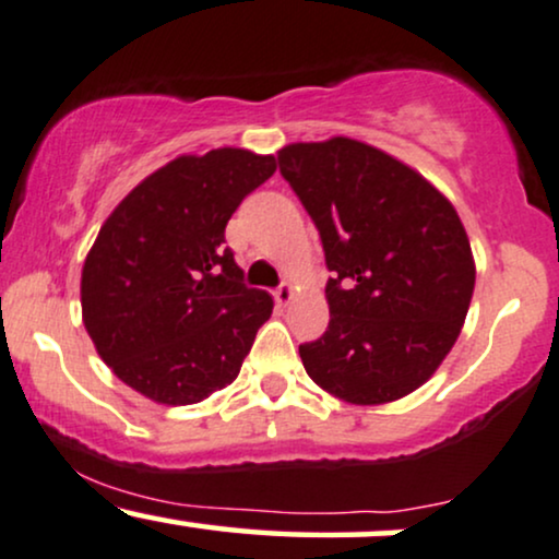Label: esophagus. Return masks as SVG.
Returning <instances> with one entry per match:
<instances>
[{
  "instance_id": "34e87169",
  "label": "esophagus",
  "mask_w": 559,
  "mask_h": 559,
  "mask_svg": "<svg viewBox=\"0 0 559 559\" xmlns=\"http://www.w3.org/2000/svg\"><path fill=\"white\" fill-rule=\"evenodd\" d=\"M293 298H295L293 285H280L277 290H274V300H277V306H287Z\"/></svg>"
}]
</instances>
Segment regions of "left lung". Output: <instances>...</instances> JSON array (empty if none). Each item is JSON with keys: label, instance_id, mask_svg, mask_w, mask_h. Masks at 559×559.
I'll return each mask as SVG.
<instances>
[{"label": "left lung", "instance_id": "left-lung-1", "mask_svg": "<svg viewBox=\"0 0 559 559\" xmlns=\"http://www.w3.org/2000/svg\"><path fill=\"white\" fill-rule=\"evenodd\" d=\"M319 227L330 326L300 345L306 373L350 405L411 395L455 345L476 285L455 206L386 151L334 135L277 151Z\"/></svg>", "mask_w": 559, "mask_h": 559}]
</instances>
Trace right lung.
<instances>
[{
  "instance_id": "obj_1",
  "label": "right lung",
  "mask_w": 559,
  "mask_h": 559,
  "mask_svg": "<svg viewBox=\"0 0 559 559\" xmlns=\"http://www.w3.org/2000/svg\"><path fill=\"white\" fill-rule=\"evenodd\" d=\"M274 169V156L248 148L182 154L98 229L81 274L83 324L104 364L143 397L193 405L240 373L274 300L242 285L225 227Z\"/></svg>"
}]
</instances>
